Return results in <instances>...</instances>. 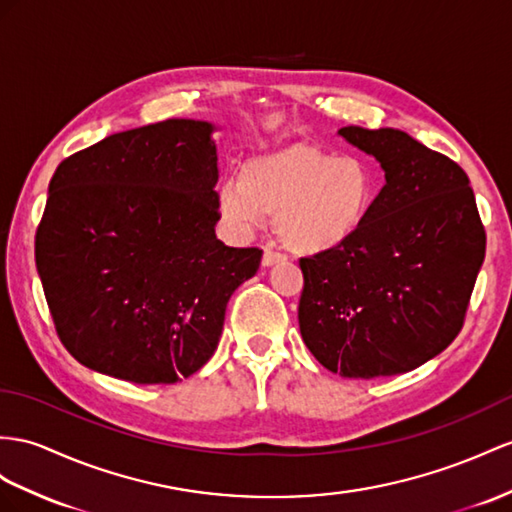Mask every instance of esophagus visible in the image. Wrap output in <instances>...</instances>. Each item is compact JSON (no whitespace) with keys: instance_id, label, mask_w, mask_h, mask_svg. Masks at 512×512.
Returning a JSON list of instances; mask_svg holds the SVG:
<instances>
[{"instance_id":"esophagus-1","label":"esophagus","mask_w":512,"mask_h":512,"mask_svg":"<svg viewBox=\"0 0 512 512\" xmlns=\"http://www.w3.org/2000/svg\"><path fill=\"white\" fill-rule=\"evenodd\" d=\"M281 261V255L279 253H274L272 248H266L264 251V257H261V266L264 268H270V266H274V264H279Z\"/></svg>"}]
</instances>
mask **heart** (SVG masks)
Listing matches in <instances>:
<instances>
[{
    "instance_id": "b5f03b06",
    "label": "heart",
    "mask_w": 512,
    "mask_h": 512,
    "mask_svg": "<svg viewBox=\"0 0 512 512\" xmlns=\"http://www.w3.org/2000/svg\"><path fill=\"white\" fill-rule=\"evenodd\" d=\"M376 199L372 168L361 157L290 144L251 155L238 179L220 181L214 203L240 233L274 216L281 244L294 255L339 251L357 238Z\"/></svg>"
}]
</instances>
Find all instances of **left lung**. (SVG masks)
I'll list each match as a JSON object with an SVG mask.
<instances>
[{"mask_svg":"<svg viewBox=\"0 0 512 512\" xmlns=\"http://www.w3.org/2000/svg\"><path fill=\"white\" fill-rule=\"evenodd\" d=\"M385 173L370 218L339 251L300 259L303 342L344 378L411 372L458 335L487 235L465 170L400 129L342 127Z\"/></svg>","mask_w":512,"mask_h":512,"instance_id":"8db88e82","label":"left lung"}]
</instances>
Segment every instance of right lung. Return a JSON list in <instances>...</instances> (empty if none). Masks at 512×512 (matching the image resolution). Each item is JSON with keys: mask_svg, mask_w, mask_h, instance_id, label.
Masks as SVG:
<instances>
[{"mask_svg": "<svg viewBox=\"0 0 512 512\" xmlns=\"http://www.w3.org/2000/svg\"><path fill=\"white\" fill-rule=\"evenodd\" d=\"M214 131L194 119L121 131L51 177L36 270L62 344L86 368L168 385L218 348L261 251L216 238Z\"/></svg>", "mask_w": 512, "mask_h": 512, "instance_id": "add662e5", "label": "right lung"}]
</instances>
